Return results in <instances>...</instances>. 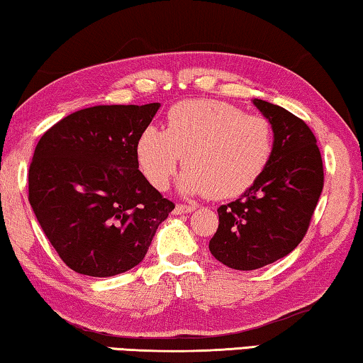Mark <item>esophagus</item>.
<instances>
[{"label": "esophagus", "instance_id": "1", "mask_svg": "<svg viewBox=\"0 0 363 363\" xmlns=\"http://www.w3.org/2000/svg\"><path fill=\"white\" fill-rule=\"evenodd\" d=\"M194 209H196V206H193V204H177L175 213L177 214H189V213H193Z\"/></svg>", "mask_w": 363, "mask_h": 363}]
</instances>
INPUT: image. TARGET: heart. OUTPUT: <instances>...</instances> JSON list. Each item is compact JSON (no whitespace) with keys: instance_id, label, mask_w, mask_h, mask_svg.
Instances as JSON below:
<instances>
[{"instance_id":"1","label":"heart","mask_w":363,"mask_h":363,"mask_svg":"<svg viewBox=\"0 0 363 363\" xmlns=\"http://www.w3.org/2000/svg\"><path fill=\"white\" fill-rule=\"evenodd\" d=\"M274 154V130L263 115L235 105L199 99L177 104L165 131L147 126L136 144L138 165L155 189L164 191L180 157V188L189 194L233 198L253 186Z\"/></svg>"}]
</instances>
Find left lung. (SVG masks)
Here are the masks:
<instances>
[{
    "instance_id": "obj_1",
    "label": "left lung",
    "mask_w": 363,
    "mask_h": 363,
    "mask_svg": "<svg viewBox=\"0 0 363 363\" xmlns=\"http://www.w3.org/2000/svg\"><path fill=\"white\" fill-rule=\"evenodd\" d=\"M274 130L264 174L238 199L220 206L209 242L216 259L252 271L284 258L302 242L325 185L321 152L308 125L279 105L255 99Z\"/></svg>"
}]
</instances>
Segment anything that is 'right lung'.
I'll list each match as a JSON object with an SVG mask.
<instances>
[{"instance_id": "1", "label": "right lung", "mask_w": 363, "mask_h": 363, "mask_svg": "<svg viewBox=\"0 0 363 363\" xmlns=\"http://www.w3.org/2000/svg\"><path fill=\"white\" fill-rule=\"evenodd\" d=\"M160 104L96 105L43 133L29 167V203L63 263L108 277L146 256L175 204L144 178L136 144Z\"/></svg>"}]
</instances>
